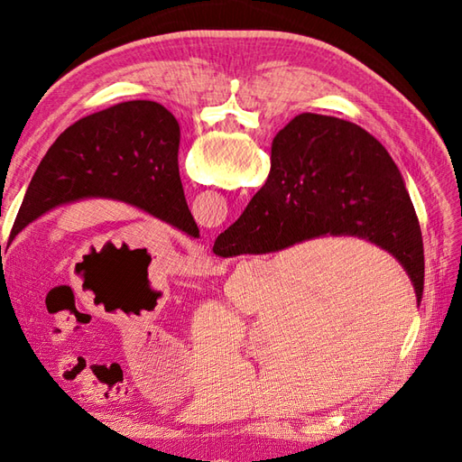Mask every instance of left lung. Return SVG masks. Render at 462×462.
I'll list each match as a JSON object with an SVG mask.
<instances>
[{
	"label": "left lung",
	"instance_id": "obj_1",
	"mask_svg": "<svg viewBox=\"0 0 462 462\" xmlns=\"http://www.w3.org/2000/svg\"><path fill=\"white\" fill-rule=\"evenodd\" d=\"M179 138L177 119L148 100L123 102L77 121L40 162L9 243L48 209L90 197L138 206L199 236L179 177Z\"/></svg>",
	"mask_w": 462,
	"mask_h": 462
}]
</instances>
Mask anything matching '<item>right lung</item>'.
<instances>
[{
    "instance_id": "add662e5",
    "label": "right lung",
    "mask_w": 462,
    "mask_h": 462,
    "mask_svg": "<svg viewBox=\"0 0 462 462\" xmlns=\"http://www.w3.org/2000/svg\"><path fill=\"white\" fill-rule=\"evenodd\" d=\"M355 235L385 248L424 289V246L401 171L358 125L302 114L277 133L265 185L223 231L217 256L265 254L319 235Z\"/></svg>"
}]
</instances>
